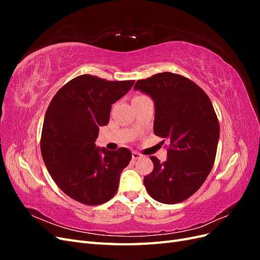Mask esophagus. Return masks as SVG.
<instances>
[{
    "label": "esophagus",
    "mask_w": 260,
    "mask_h": 260,
    "mask_svg": "<svg viewBox=\"0 0 260 260\" xmlns=\"http://www.w3.org/2000/svg\"><path fill=\"white\" fill-rule=\"evenodd\" d=\"M141 157H142V154L141 153H139V152H132V159H135V160H137V159H139V158H141Z\"/></svg>",
    "instance_id": "1"
}]
</instances>
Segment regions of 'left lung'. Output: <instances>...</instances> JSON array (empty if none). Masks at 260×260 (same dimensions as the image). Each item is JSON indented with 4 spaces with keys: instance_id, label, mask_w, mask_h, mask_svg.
Wrapping results in <instances>:
<instances>
[{
    "instance_id": "1",
    "label": "left lung",
    "mask_w": 260,
    "mask_h": 260,
    "mask_svg": "<svg viewBox=\"0 0 260 260\" xmlns=\"http://www.w3.org/2000/svg\"><path fill=\"white\" fill-rule=\"evenodd\" d=\"M135 90L154 100V133L169 142L166 161L151 156L154 169L144 177L146 191L162 204L183 202L203 185L214 166L220 132L214 106L202 88L178 74L138 80Z\"/></svg>"
}]
</instances>
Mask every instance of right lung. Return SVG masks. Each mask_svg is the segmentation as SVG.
I'll return each mask as SVG.
<instances>
[{"label": "right lung", "instance_id": "right-lung-1", "mask_svg": "<svg viewBox=\"0 0 260 260\" xmlns=\"http://www.w3.org/2000/svg\"><path fill=\"white\" fill-rule=\"evenodd\" d=\"M133 83L78 76L57 91L45 113L40 141L45 166L60 190L84 205L114 198L121 171L131 160L128 148L112 152L94 142L101 125L109 121L112 104Z\"/></svg>", "mask_w": 260, "mask_h": 260}]
</instances>
